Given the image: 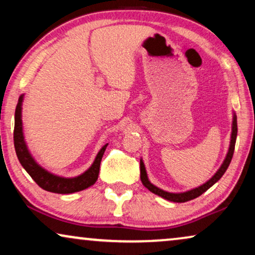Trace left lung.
Masks as SVG:
<instances>
[{
  "mask_svg": "<svg viewBox=\"0 0 255 255\" xmlns=\"http://www.w3.org/2000/svg\"><path fill=\"white\" fill-rule=\"evenodd\" d=\"M237 132H238V128H237V116H236V114H233L231 141H230V147H229L228 154H226L224 161H223V163H222V166L219 167V169L215 173V175L212 176L210 180L207 181V182L202 184V186L194 188V189H191V190L184 191V193H168V191L160 189V188L155 187L154 184H152L151 182H149V180L147 177V173H146V169H145V165H144V162H142V160H140V180H141L142 184H144V186L147 188L149 191H152L153 194L158 195V196H161L162 198H165V200H167V201L176 202V203H183V202L194 200V198L201 196V195L205 193L209 188L214 186V184L217 182V181L221 179L223 175H224L226 169H228L230 162H231V160H232L233 152H235Z\"/></svg>",
  "mask_w": 255,
  "mask_h": 255,
  "instance_id": "8db88e82",
  "label": "left lung"
}]
</instances>
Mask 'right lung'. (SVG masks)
Instances as JSON below:
<instances>
[{
    "instance_id": "add662e5",
    "label": "right lung",
    "mask_w": 255,
    "mask_h": 255,
    "mask_svg": "<svg viewBox=\"0 0 255 255\" xmlns=\"http://www.w3.org/2000/svg\"><path fill=\"white\" fill-rule=\"evenodd\" d=\"M24 95H20L17 103L15 111V130H13V144L17 158H18L20 165L23 168L29 173V175L32 177L38 186L43 188L44 190L51 191L55 194H72L76 191H81L83 189L93 186L96 182L100 173V165L102 156L104 154L108 144L103 146L97 153L93 165L82 173L81 175L75 177H61L54 175L43 167L38 165L36 160L32 158L29 149H27L26 142L24 140L23 133V123H22V103Z\"/></svg>"
}]
</instances>
